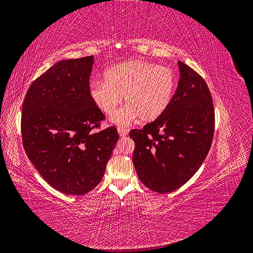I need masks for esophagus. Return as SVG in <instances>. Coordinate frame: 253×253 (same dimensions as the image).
<instances>
[{"label":"esophagus","mask_w":253,"mask_h":253,"mask_svg":"<svg viewBox=\"0 0 253 253\" xmlns=\"http://www.w3.org/2000/svg\"><path fill=\"white\" fill-rule=\"evenodd\" d=\"M118 132H119V135L121 137H125L127 134H128V131L126 129H123V128H118Z\"/></svg>","instance_id":"34e87169"}]
</instances>
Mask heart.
<instances>
[{
	"mask_svg": "<svg viewBox=\"0 0 253 253\" xmlns=\"http://www.w3.org/2000/svg\"><path fill=\"white\" fill-rule=\"evenodd\" d=\"M177 86L174 71L168 67L130 60L114 65L103 74V81L89 85V97L106 116L115 114L122 97L126 105L112 117V122L127 126L139 118L150 123L171 104Z\"/></svg>",
	"mask_w": 253,
	"mask_h": 253,
	"instance_id": "heart-1",
	"label": "heart"
}]
</instances>
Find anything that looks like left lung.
<instances>
[{
  "mask_svg": "<svg viewBox=\"0 0 253 253\" xmlns=\"http://www.w3.org/2000/svg\"><path fill=\"white\" fill-rule=\"evenodd\" d=\"M180 78L171 104L157 120L129 132L135 143L133 166L150 190L179 189L198 171L211 146L212 98L207 82L178 61Z\"/></svg>",
  "mask_w": 253,
  "mask_h": 253,
  "instance_id": "1",
  "label": "left lung"
}]
</instances>
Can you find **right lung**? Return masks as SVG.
<instances>
[{
  "label": "right lung",
  "instance_id": "obj_1",
  "mask_svg": "<svg viewBox=\"0 0 253 253\" xmlns=\"http://www.w3.org/2000/svg\"><path fill=\"white\" fill-rule=\"evenodd\" d=\"M93 56L61 60L35 79L23 103L27 156L52 188L84 195L101 182L119 139L89 97Z\"/></svg>",
  "mask_w": 253,
  "mask_h": 253
}]
</instances>
